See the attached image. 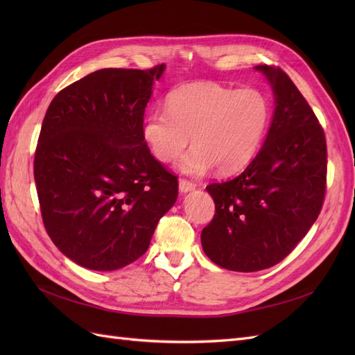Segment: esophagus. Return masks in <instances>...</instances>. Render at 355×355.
Listing matches in <instances>:
<instances>
[{"mask_svg":"<svg viewBox=\"0 0 355 355\" xmlns=\"http://www.w3.org/2000/svg\"><path fill=\"white\" fill-rule=\"evenodd\" d=\"M194 189H196V184H192V182L187 179L179 180V192H182V194H187V192L194 191Z\"/></svg>","mask_w":355,"mask_h":355,"instance_id":"1","label":"esophagus"}]
</instances>
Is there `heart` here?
<instances>
[{
  "mask_svg": "<svg viewBox=\"0 0 355 355\" xmlns=\"http://www.w3.org/2000/svg\"><path fill=\"white\" fill-rule=\"evenodd\" d=\"M271 118L266 96L256 89H231L218 83H191L170 92L166 112L149 114L144 141L164 164L175 163L188 148L180 170L201 176L216 167L237 173L252 163Z\"/></svg>",
  "mask_w": 355,
  "mask_h": 355,
  "instance_id": "heart-1",
  "label": "heart"
}]
</instances>
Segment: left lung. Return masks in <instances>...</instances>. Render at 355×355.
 Returning <instances> with one entry per match:
<instances>
[{
  "mask_svg": "<svg viewBox=\"0 0 355 355\" xmlns=\"http://www.w3.org/2000/svg\"><path fill=\"white\" fill-rule=\"evenodd\" d=\"M274 93L261 151L241 175L206 189L216 213L201 232L210 261L254 272L282 262L317 220L326 192L327 148L315 114L282 69L254 67Z\"/></svg>",
  "mask_w": 355,
  "mask_h": 355,
  "instance_id": "8db88e82",
  "label": "left lung"
}]
</instances>
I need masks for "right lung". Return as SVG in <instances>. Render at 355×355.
Returning a JSON list of instances; mask_svg holds the SVG:
<instances>
[{"label": "right lung", "instance_id": "add662e5", "mask_svg": "<svg viewBox=\"0 0 355 355\" xmlns=\"http://www.w3.org/2000/svg\"><path fill=\"white\" fill-rule=\"evenodd\" d=\"M164 68L92 72L59 92L42 121L34 158L42 222L58 249L87 270L139 259L178 198V178L142 136Z\"/></svg>", "mask_w": 355, "mask_h": 355}]
</instances>
